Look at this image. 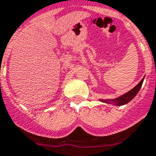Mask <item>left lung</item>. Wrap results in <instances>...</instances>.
<instances>
[{
	"label": "left lung",
	"mask_w": 156,
	"mask_h": 156,
	"mask_svg": "<svg viewBox=\"0 0 156 156\" xmlns=\"http://www.w3.org/2000/svg\"><path fill=\"white\" fill-rule=\"evenodd\" d=\"M143 79L144 78L140 81V83H138V85L134 87L130 90L129 91H128L127 93L126 94H124L122 95L120 97L116 98L115 100H100L101 102H104V103H107V104H113L116 106H121V105H124V104H126L127 103H129V101L133 100V98L135 97L136 95L138 94L139 90H140L141 87L143 85Z\"/></svg>",
	"instance_id": "left-lung-1"
}]
</instances>
